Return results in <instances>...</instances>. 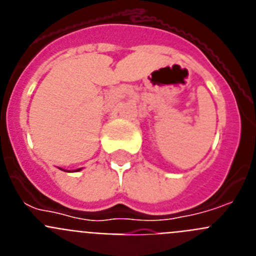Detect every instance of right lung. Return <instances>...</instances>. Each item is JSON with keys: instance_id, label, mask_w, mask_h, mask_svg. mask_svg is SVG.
Masks as SVG:
<instances>
[{"instance_id": "add662e5", "label": "right lung", "mask_w": 256, "mask_h": 256, "mask_svg": "<svg viewBox=\"0 0 256 256\" xmlns=\"http://www.w3.org/2000/svg\"><path fill=\"white\" fill-rule=\"evenodd\" d=\"M61 170H62V169H61ZM79 170H82V168H79V169H76V170H73V172H79ZM65 172H70V170H65Z\"/></svg>"}]
</instances>
